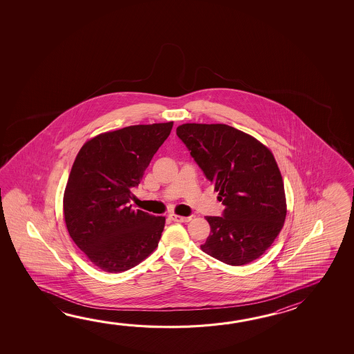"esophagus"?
Returning a JSON list of instances; mask_svg holds the SVG:
<instances>
[{
  "instance_id": "obj_1",
  "label": "esophagus",
  "mask_w": 354,
  "mask_h": 354,
  "mask_svg": "<svg viewBox=\"0 0 354 354\" xmlns=\"http://www.w3.org/2000/svg\"><path fill=\"white\" fill-rule=\"evenodd\" d=\"M170 218L175 222H189L192 221V217H184V216H178V214H170Z\"/></svg>"
}]
</instances>
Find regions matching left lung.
Masks as SVG:
<instances>
[{
  "label": "left lung",
  "mask_w": 354,
  "mask_h": 354,
  "mask_svg": "<svg viewBox=\"0 0 354 354\" xmlns=\"http://www.w3.org/2000/svg\"><path fill=\"white\" fill-rule=\"evenodd\" d=\"M176 134L226 206L222 216H206L211 233L201 250L230 266L258 259L278 237L286 216L284 183L272 151L220 123H185Z\"/></svg>",
  "instance_id": "obj_1"
}]
</instances>
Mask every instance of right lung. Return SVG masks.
Returning a JSON list of instances; mask_svg holds the SVG:
<instances>
[{"mask_svg":"<svg viewBox=\"0 0 354 354\" xmlns=\"http://www.w3.org/2000/svg\"><path fill=\"white\" fill-rule=\"evenodd\" d=\"M173 128V122L138 124L99 134L76 156L64 192L70 237L96 267L126 272L153 253L165 217L128 205Z\"/></svg>","mask_w":354,"mask_h":354,"instance_id":"add662e5","label":"right lung"}]
</instances>
